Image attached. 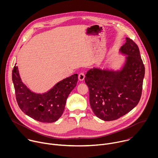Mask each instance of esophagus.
<instances>
[{
	"label": "esophagus",
	"instance_id": "1",
	"mask_svg": "<svg viewBox=\"0 0 158 158\" xmlns=\"http://www.w3.org/2000/svg\"><path fill=\"white\" fill-rule=\"evenodd\" d=\"M84 78H85V75H84V74L83 73H80V74H79V76H78V79H79V80L80 81H84Z\"/></svg>",
	"mask_w": 158,
	"mask_h": 158
}]
</instances>
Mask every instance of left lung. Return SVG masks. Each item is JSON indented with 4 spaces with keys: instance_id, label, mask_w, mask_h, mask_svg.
Wrapping results in <instances>:
<instances>
[{
    "instance_id": "1",
    "label": "left lung",
    "mask_w": 158,
    "mask_h": 158,
    "mask_svg": "<svg viewBox=\"0 0 158 158\" xmlns=\"http://www.w3.org/2000/svg\"><path fill=\"white\" fill-rule=\"evenodd\" d=\"M119 52L126 56L119 69L93 67L85 74L90 105L94 114L105 121L127 114L137 106L141 96L145 68L138 46L126 37Z\"/></svg>"
}]
</instances>
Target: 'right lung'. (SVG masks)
Returning a JSON list of instances; mask_svg holds the SVG:
<instances>
[{
  "label": "right lung",
  "mask_w": 158,
  "mask_h": 158,
  "mask_svg": "<svg viewBox=\"0 0 158 158\" xmlns=\"http://www.w3.org/2000/svg\"><path fill=\"white\" fill-rule=\"evenodd\" d=\"M12 77L20 109L28 116L42 123H53L60 118L66 100L78 81L75 74L60 81L49 91L36 93L22 82L17 66L14 67Z\"/></svg>",
  "instance_id": "obj_1"
}]
</instances>
